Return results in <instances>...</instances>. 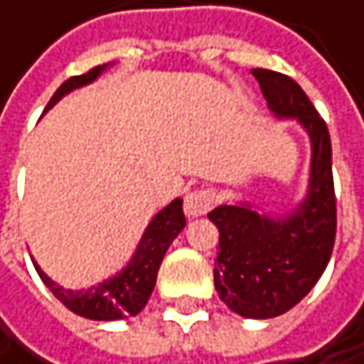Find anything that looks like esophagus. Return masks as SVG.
<instances>
[{
	"instance_id": "34e87169",
	"label": "esophagus",
	"mask_w": 364,
	"mask_h": 364,
	"mask_svg": "<svg viewBox=\"0 0 364 364\" xmlns=\"http://www.w3.org/2000/svg\"><path fill=\"white\" fill-rule=\"evenodd\" d=\"M213 205V192L209 190H196L192 194L186 196V203H183V211L188 218H200L205 213H209Z\"/></svg>"
}]
</instances>
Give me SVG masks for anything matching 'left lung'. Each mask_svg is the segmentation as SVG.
I'll return each mask as SVG.
<instances>
[{"mask_svg": "<svg viewBox=\"0 0 364 364\" xmlns=\"http://www.w3.org/2000/svg\"><path fill=\"white\" fill-rule=\"evenodd\" d=\"M277 119H296L311 142L309 186L290 213H260L250 203L209 213L220 230L213 269L220 299L239 316L267 320L290 311L322 277L335 245L337 203L333 151L324 119L296 80L273 70H252Z\"/></svg>", "mask_w": 364, "mask_h": 364, "instance_id": "obj_1", "label": "left lung"}]
</instances>
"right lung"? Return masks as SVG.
Here are the masks:
<instances>
[{"mask_svg": "<svg viewBox=\"0 0 364 364\" xmlns=\"http://www.w3.org/2000/svg\"><path fill=\"white\" fill-rule=\"evenodd\" d=\"M108 68V63L97 65L93 70H89L87 74L80 76H72L68 78L50 97L46 110H50L63 95H68L70 91L85 87L89 82H93L104 70ZM44 110V112H46ZM186 228V215H183V200L174 198L170 205H166L144 228L134 256L129 258V262L112 277L93 284L89 288L82 290H70L63 288L59 284H55L33 260V267L40 275V279L44 282V286L76 316H82L87 320H97V322H110V320H125L132 318L136 314H140L155 288V279H157V271L159 264L170 247V243L178 237V232Z\"/></svg>", "mask_w": 364, "mask_h": 364, "instance_id": "1", "label": "right lung"}]
</instances>
